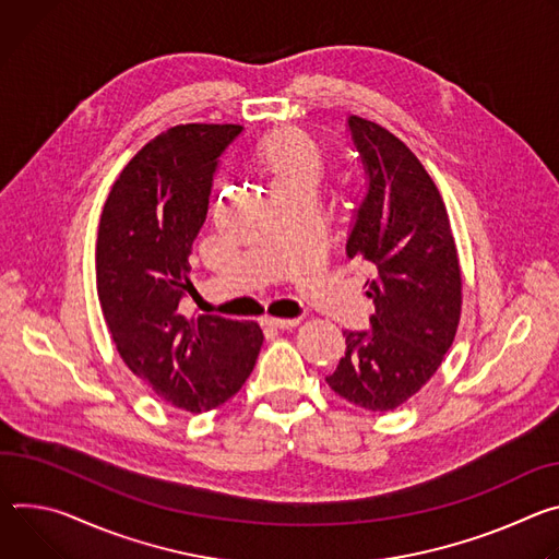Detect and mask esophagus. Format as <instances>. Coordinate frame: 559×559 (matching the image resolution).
Wrapping results in <instances>:
<instances>
[{
  "instance_id": "esophagus-1",
  "label": "esophagus",
  "mask_w": 559,
  "mask_h": 559,
  "mask_svg": "<svg viewBox=\"0 0 559 559\" xmlns=\"http://www.w3.org/2000/svg\"><path fill=\"white\" fill-rule=\"evenodd\" d=\"M262 322L271 329H293V326L299 324V318H271V316H266Z\"/></svg>"
}]
</instances>
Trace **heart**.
I'll use <instances>...</instances> for the list:
<instances>
[{
  "label": "heart",
  "mask_w": 559,
  "mask_h": 559,
  "mask_svg": "<svg viewBox=\"0 0 559 559\" xmlns=\"http://www.w3.org/2000/svg\"><path fill=\"white\" fill-rule=\"evenodd\" d=\"M260 164L269 173L273 189L286 186H318L322 159L316 144L301 133L288 131L266 140L260 148Z\"/></svg>",
  "instance_id": "heart-1"
}]
</instances>
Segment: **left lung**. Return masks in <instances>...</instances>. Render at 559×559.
I'll return each instance as SVG.
<instances>
[{"mask_svg":"<svg viewBox=\"0 0 559 559\" xmlns=\"http://www.w3.org/2000/svg\"><path fill=\"white\" fill-rule=\"evenodd\" d=\"M366 186L353 209L348 258L368 262L370 329L344 331L346 353L329 386L350 404L384 413L440 368L462 311V275L449 215L419 159L380 123L346 119Z\"/></svg>","mask_w":559,"mask_h":559,"instance_id":"1","label":"left lung"}]
</instances>
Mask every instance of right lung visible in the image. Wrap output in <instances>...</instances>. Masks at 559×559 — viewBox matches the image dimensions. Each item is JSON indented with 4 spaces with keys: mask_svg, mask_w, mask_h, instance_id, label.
I'll return each instance as SVG.
<instances>
[{
    "mask_svg": "<svg viewBox=\"0 0 559 559\" xmlns=\"http://www.w3.org/2000/svg\"><path fill=\"white\" fill-rule=\"evenodd\" d=\"M235 123H181L151 140L121 170L97 237V295L112 342L133 373L177 408L202 413L251 376L258 322L179 313L193 293L189 255L206 222Z\"/></svg>",
    "mask_w": 559,
    "mask_h": 559,
    "instance_id": "add662e5",
    "label": "right lung"
}]
</instances>
